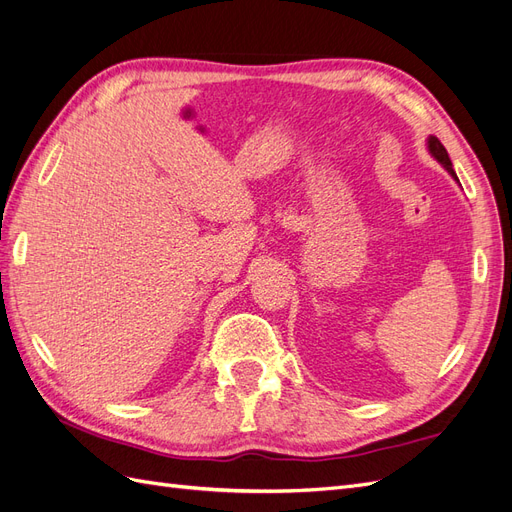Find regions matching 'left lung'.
Listing matches in <instances>:
<instances>
[{"mask_svg":"<svg viewBox=\"0 0 512 512\" xmlns=\"http://www.w3.org/2000/svg\"><path fill=\"white\" fill-rule=\"evenodd\" d=\"M427 149H429L431 156L436 158V160L448 170V175H451V177L459 183V179H457V175H455V170H453V162H451V158H448V153H446L444 145L438 141L436 136H429V138H427Z\"/></svg>","mask_w":512,"mask_h":512,"instance_id":"left-lung-1","label":"left lung"}]
</instances>
